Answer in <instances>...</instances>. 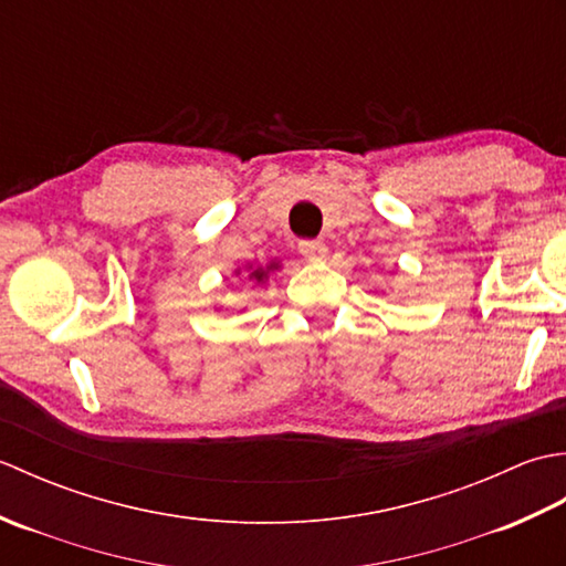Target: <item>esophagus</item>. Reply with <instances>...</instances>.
<instances>
[{
    "instance_id": "1",
    "label": "esophagus",
    "mask_w": 566,
    "mask_h": 566,
    "mask_svg": "<svg viewBox=\"0 0 566 566\" xmlns=\"http://www.w3.org/2000/svg\"><path fill=\"white\" fill-rule=\"evenodd\" d=\"M298 252H302L308 262H323L328 258V248L323 240H302V243H298Z\"/></svg>"
}]
</instances>
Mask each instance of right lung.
I'll return each instance as SVG.
<instances>
[{"label":"right lung","instance_id":"1","mask_svg":"<svg viewBox=\"0 0 566 566\" xmlns=\"http://www.w3.org/2000/svg\"><path fill=\"white\" fill-rule=\"evenodd\" d=\"M276 268H280V264H276V262H270V264H248L245 276H248V280H252V282L264 284V282L270 280V272H274ZM235 274H240V270Z\"/></svg>","mask_w":566,"mask_h":566}]
</instances>
